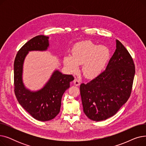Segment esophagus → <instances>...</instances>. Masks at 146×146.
Segmentation results:
<instances>
[{
  "mask_svg": "<svg viewBox=\"0 0 146 146\" xmlns=\"http://www.w3.org/2000/svg\"><path fill=\"white\" fill-rule=\"evenodd\" d=\"M80 80H79V79H74V85H76V86H79L80 85Z\"/></svg>",
  "mask_w": 146,
  "mask_h": 146,
  "instance_id": "obj_1",
  "label": "esophagus"
}]
</instances>
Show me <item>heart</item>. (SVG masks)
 I'll use <instances>...</instances> for the list:
<instances>
[{"mask_svg": "<svg viewBox=\"0 0 146 146\" xmlns=\"http://www.w3.org/2000/svg\"><path fill=\"white\" fill-rule=\"evenodd\" d=\"M110 57V51L105 46H99L89 41L76 44L72 56H65L64 64L71 72H75L82 64V72L88 78H94L101 72Z\"/></svg>", "mask_w": 146, "mask_h": 146, "instance_id": "heart-1", "label": "heart"}]
</instances>
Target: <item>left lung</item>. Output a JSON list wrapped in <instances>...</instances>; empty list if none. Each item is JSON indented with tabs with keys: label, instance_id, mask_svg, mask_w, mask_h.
I'll list each match as a JSON object with an SVG mask.
<instances>
[{
	"label": "left lung",
	"instance_id": "1",
	"mask_svg": "<svg viewBox=\"0 0 146 146\" xmlns=\"http://www.w3.org/2000/svg\"><path fill=\"white\" fill-rule=\"evenodd\" d=\"M116 50L106 69L80 86L83 112L90 119L100 121L115 114L131 93L135 64L128 50L116 40Z\"/></svg>",
	"mask_w": 146,
	"mask_h": 146
}]
</instances>
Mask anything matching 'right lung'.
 I'll return each instance as SVG.
<instances>
[{
	"mask_svg": "<svg viewBox=\"0 0 146 146\" xmlns=\"http://www.w3.org/2000/svg\"><path fill=\"white\" fill-rule=\"evenodd\" d=\"M49 45L48 37L38 35L29 40L19 49L14 61V92L19 104L34 118L47 121L60 112L61 98L74 80L72 74H63L58 70L52 74L42 89L37 92L27 89L22 82L23 63L29 51H44Z\"/></svg>",
	"mask_w": 146,
	"mask_h": 146,
	"instance_id": "1",
	"label": "right lung"
}]
</instances>
